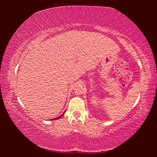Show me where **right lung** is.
I'll return each mask as SVG.
<instances>
[{
    "label": "right lung",
    "mask_w": 157,
    "mask_h": 157,
    "mask_svg": "<svg viewBox=\"0 0 157 157\" xmlns=\"http://www.w3.org/2000/svg\"><path fill=\"white\" fill-rule=\"evenodd\" d=\"M65 112H64V113H65ZM64 113H63V114H62V115H61V116H59V117H56V118H55V119H59L60 117H62V116H63V115H64Z\"/></svg>",
    "instance_id": "obj_1"
}]
</instances>
